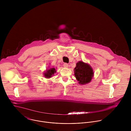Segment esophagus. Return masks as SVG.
<instances>
[{"label": "esophagus", "instance_id": "obj_1", "mask_svg": "<svg viewBox=\"0 0 131 131\" xmlns=\"http://www.w3.org/2000/svg\"><path fill=\"white\" fill-rule=\"evenodd\" d=\"M63 67H64V68H68V67H69V65H68V63H64L63 64Z\"/></svg>", "mask_w": 131, "mask_h": 131}]
</instances>
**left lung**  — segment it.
I'll return each instance as SVG.
<instances>
[{
	"label": "left lung",
	"mask_w": 131,
	"mask_h": 131,
	"mask_svg": "<svg viewBox=\"0 0 131 131\" xmlns=\"http://www.w3.org/2000/svg\"><path fill=\"white\" fill-rule=\"evenodd\" d=\"M74 73L79 84L82 85L89 83L94 77L93 70L91 66L82 61H79L76 63Z\"/></svg>",
	"instance_id": "8db88e82"
}]
</instances>
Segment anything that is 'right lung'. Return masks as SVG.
I'll use <instances>...</instances> for the list:
<instances>
[{
  "label": "right lung",
  "mask_w": 131,
  "mask_h": 131,
  "mask_svg": "<svg viewBox=\"0 0 131 131\" xmlns=\"http://www.w3.org/2000/svg\"><path fill=\"white\" fill-rule=\"evenodd\" d=\"M56 71L55 68H49L48 69H46V71L44 72L43 73L44 76L47 78L49 79L51 78L53 75H54V74L56 73Z\"/></svg>",
  "instance_id": "add662e5"
}]
</instances>
